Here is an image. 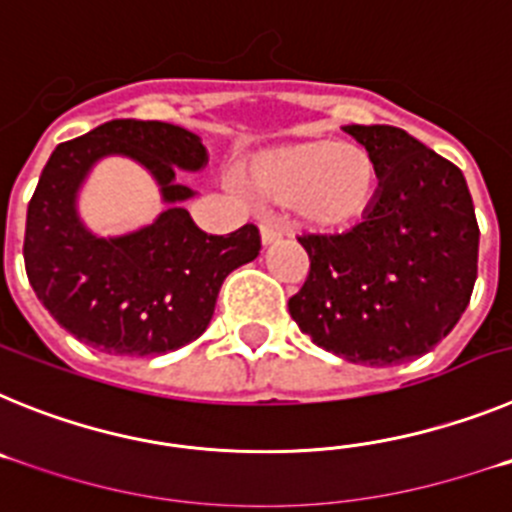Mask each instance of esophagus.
<instances>
[{"mask_svg": "<svg viewBox=\"0 0 512 512\" xmlns=\"http://www.w3.org/2000/svg\"><path fill=\"white\" fill-rule=\"evenodd\" d=\"M259 233H261V243H264V246H271V243H277L279 238H282L284 228L277 223V220H261Z\"/></svg>", "mask_w": 512, "mask_h": 512, "instance_id": "34e87169", "label": "esophagus"}]
</instances>
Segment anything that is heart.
<instances>
[{"label": "heart", "mask_w": 512, "mask_h": 512, "mask_svg": "<svg viewBox=\"0 0 512 512\" xmlns=\"http://www.w3.org/2000/svg\"><path fill=\"white\" fill-rule=\"evenodd\" d=\"M235 182L256 200L289 205L302 225L338 230L372 210L382 171L359 143L300 140L253 153L235 169Z\"/></svg>", "instance_id": "obj_1"}]
</instances>
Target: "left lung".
I'll list each match as a JSON object with an SVG mask.
<instances>
[{"mask_svg":"<svg viewBox=\"0 0 512 512\" xmlns=\"http://www.w3.org/2000/svg\"><path fill=\"white\" fill-rule=\"evenodd\" d=\"M374 153L382 184L361 223L302 235L310 274L289 315L351 364L395 366L428 354L467 310L479 228L467 179L392 125H343Z\"/></svg>","mask_w":512,"mask_h":512,"instance_id":"1","label":"left lung"}]
</instances>
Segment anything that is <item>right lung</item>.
Listing matches in <instances>:
<instances>
[{
  "mask_svg": "<svg viewBox=\"0 0 512 512\" xmlns=\"http://www.w3.org/2000/svg\"><path fill=\"white\" fill-rule=\"evenodd\" d=\"M122 155L154 176L167 210L143 229L92 234L78 192L102 157ZM197 133L158 120H112L61 143L27 205L25 271L38 300L81 343L112 356H156L200 338L225 277L259 256L256 225L207 235L176 171L205 169Z\"/></svg>",
  "mask_w": 512,
  "mask_h": 512,
  "instance_id": "1",
  "label": "right lung"
}]
</instances>
